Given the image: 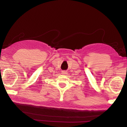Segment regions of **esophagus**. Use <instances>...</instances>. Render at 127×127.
<instances>
[{
	"label": "esophagus",
	"instance_id": "obj_1",
	"mask_svg": "<svg viewBox=\"0 0 127 127\" xmlns=\"http://www.w3.org/2000/svg\"><path fill=\"white\" fill-rule=\"evenodd\" d=\"M61 74H62L63 75H66V74H67V71H62V72H61Z\"/></svg>",
	"mask_w": 127,
	"mask_h": 127
}]
</instances>
